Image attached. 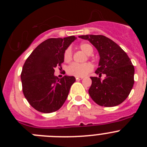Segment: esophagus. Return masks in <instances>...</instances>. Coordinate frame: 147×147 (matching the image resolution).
Listing matches in <instances>:
<instances>
[{
    "label": "esophagus",
    "mask_w": 147,
    "mask_h": 147,
    "mask_svg": "<svg viewBox=\"0 0 147 147\" xmlns=\"http://www.w3.org/2000/svg\"><path fill=\"white\" fill-rule=\"evenodd\" d=\"M83 77H80V76H77V77H76V80H82Z\"/></svg>",
    "instance_id": "34e87169"
}]
</instances>
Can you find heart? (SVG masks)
I'll list each match as a JSON object with an SVG mask.
<instances>
[{"instance_id": "1", "label": "heart", "mask_w": 147, "mask_h": 147, "mask_svg": "<svg viewBox=\"0 0 147 147\" xmlns=\"http://www.w3.org/2000/svg\"><path fill=\"white\" fill-rule=\"evenodd\" d=\"M80 49L88 55L91 54L93 51V47L88 43L80 44ZM63 58H64L65 62H67L71 60V59H72V51L70 48H67L65 51ZM93 69V66L90 62H85V63H82V64L73 62L67 67V72L68 74L71 75V76L83 77V76L88 74L90 72H91Z\"/></svg>"}]
</instances>
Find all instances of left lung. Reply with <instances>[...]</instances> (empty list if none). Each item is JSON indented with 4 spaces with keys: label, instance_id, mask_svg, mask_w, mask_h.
<instances>
[{
    "label": "left lung",
    "instance_id": "8db88e82",
    "mask_svg": "<svg viewBox=\"0 0 147 147\" xmlns=\"http://www.w3.org/2000/svg\"><path fill=\"white\" fill-rule=\"evenodd\" d=\"M80 38L89 40L99 53L100 60L96 74L91 76V86L88 93L97 105L114 107L124 102L134 85L135 68L130 59L121 48L103 35H82ZM102 74L106 77L102 80Z\"/></svg>",
    "mask_w": 147,
    "mask_h": 147
}]
</instances>
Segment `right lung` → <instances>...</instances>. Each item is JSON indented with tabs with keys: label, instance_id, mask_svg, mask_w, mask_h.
Returning <instances> with one entry per match:
<instances>
[{
	"label": "right lung",
	"instance_id": "right-lung-1",
	"mask_svg": "<svg viewBox=\"0 0 147 147\" xmlns=\"http://www.w3.org/2000/svg\"><path fill=\"white\" fill-rule=\"evenodd\" d=\"M74 36L50 38L37 46L29 55L22 69L23 93L28 103L39 112H55L65 102L74 76L58 79L54 68L64 62L65 51L74 41Z\"/></svg>",
	"mask_w": 147,
	"mask_h": 147
}]
</instances>
